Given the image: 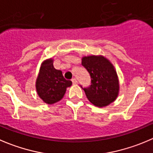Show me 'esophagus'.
Returning a JSON list of instances; mask_svg holds the SVG:
<instances>
[{"label":"esophagus","instance_id":"esophagus-1","mask_svg":"<svg viewBox=\"0 0 153 153\" xmlns=\"http://www.w3.org/2000/svg\"><path fill=\"white\" fill-rule=\"evenodd\" d=\"M72 84H78V81H77V79L76 78H72Z\"/></svg>","mask_w":153,"mask_h":153}]
</instances>
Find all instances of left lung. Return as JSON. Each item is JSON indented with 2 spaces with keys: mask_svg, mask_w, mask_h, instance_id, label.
Returning a JSON list of instances; mask_svg holds the SVG:
<instances>
[{
  "mask_svg": "<svg viewBox=\"0 0 153 153\" xmlns=\"http://www.w3.org/2000/svg\"><path fill=\"white\" fill-rule=\"evenodd\" d=\"M81 64L91 78V85L83 88L88 100L100 108L115 101L120 87L117 74L112 63L103 56L91 55L83 57Z\"/></svg>",
  "mask_w": 153,
  "mask_h": 153,
  "instance_id": "1",
  "label": "left lung"
}]
</instances>
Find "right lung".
Wrapping results in <instances>:
<instances>
[{
    "label": "right lung",
    "mask_w": 153,
    "mask_h": 153,
    "mask_svg": "<svg viewBox=\"0 0 153 153\" xmlns=\"http://www.w3.org/2000/svg\"><path fill=\"white\" fill-rule=\"evenodd\" d=\"M72 84L71 81L65 79L62 71L54 67L53 60L51 58L45 60L41 65L36 81V89L38 96L44 102L52 105L61 100L66 88Z\"/></svg>",
    "instance_id": "obj_1"
}]
</instances>
